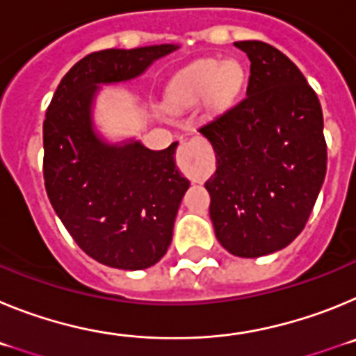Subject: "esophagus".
I'll return each mask as SVG.
<instances>
[{"label": "esophagus", "instance_id": "esophagus-1", "mask_svg": "<svg viewBox=\"0 0 356 356\" xmlns=\"http://www.w3.org/2000/svg\"><path fill=\"white\" fill-rule=\"evenodd\" d=\"M210 160H212V147L203 137L184 140L176 151V163L181 172L188 176L200 175V171L207 168Z\"/></svg>", "mask_w": 356, "mask_h": 356}]
</instances>
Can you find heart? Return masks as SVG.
I'll use <instances>...</instances> for the list:
<instances>
[{
  "label": "heart",
  "mask_w": 356,
  "mask_h": 356,
  "mask_svg": "<svg viewBox=\"0 0 356 356\" xmlns=\"http://www.w3.org/2000/svg\"><path fill=\"white\" fill-rule=\"evenodd\" d=\"M246 81L241 64L201 58L176 72L168 87V102L175 108H188L203 99L212 110H225L235 102Z\"/></svg>",
  "instance_id": "b5f03b06"
}]
</instances>
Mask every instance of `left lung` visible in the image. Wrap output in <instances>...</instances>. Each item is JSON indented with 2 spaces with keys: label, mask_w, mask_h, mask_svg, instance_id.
<instances>
[{
  "label": "left lung",
  "mask_w": 356,
  "mask_h": 356,
  "mask_svg": "<svg viewBox=\"0 0 356 356\" xmlns=\"http://www.w3.org/2000/svg\"><path fill=\"white\" fill-rule=\"evenodd\" d=\"M235 48L251 62L246 97L200 128L216 151L205 187L221 246L257 259L289 246L326 175L323 110L294 62L260 40Z\"/></svg>",
  "instance_id": "8db88e82"
}]
</instances>
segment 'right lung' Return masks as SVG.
Returning <instances> with one entry per match:
<instances>
[{
    "mask_svg": "<svg viewBox=\"0 0 356 356\" xmlns=\"http://www.w3.org/2000/svg\"><path fill=\"white\" fill-rule=\"evenodd\" d=\"M175 49L90 53L62 78L44 119V185L53 209L85 253L115 269L139 271L162 259L191 184L176 169L178 143L153 151L139 140L99 137L94 99L99 85L139 78Z\"/></svg>",
    "mask_w": 356,
    "mask_h": 356,
    "instance_id": "obj_1",
    "label": "right lung"
}]
</instances>
